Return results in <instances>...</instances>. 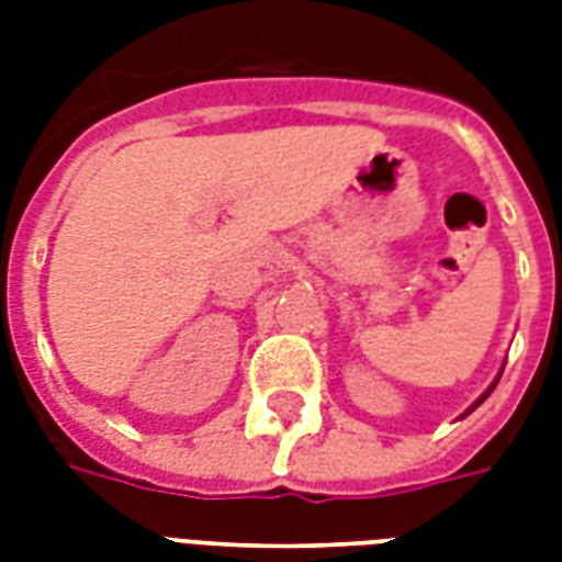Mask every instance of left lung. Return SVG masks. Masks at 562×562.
Returning a JSON list of instances; mask_svg holds the SVG:
<instances>
[{"instance_id":"8db88e82","label":"left lung","mask_w":562,"mask_h":562,"mask_svg":"<svg viewBox=\"0 0 562 562\" xmlns=\"http://www.w3.org/2000/svg\"><path fill=\"white\" fill-rule=\"evenodd\" d=\"M502 370H505V368H502ZM502 370H498V375H496V379H493V384H490V387H487V391H484V393H481V396H479V400H475V402H472V405H470V408H467V411H463V414H461V419H463V417H467V414H472V411H475V408H479V405H481V402H484V400H487V396H490V393H493V387H496V384H498V379H502Z\"/></svg>"}]
</instances>
